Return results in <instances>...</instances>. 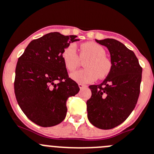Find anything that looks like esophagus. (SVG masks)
Wrapping results in <instances>:
<instances>
[{
  "instance_id": "34e87169",
  "label": "esophagus",
  "mask_w": 154,
  "mask_h": 154,
  "mask_svg": "<svg viewBox=\"0 0 154 154\" xmlns=\"http://www.w3.org/2000/svg\"><path fill=\"white\" fill-rule=\"evenodd\" d=\"M79 87L80 89H82V88H84V87H86V85H85L82 84V83H79Z\"/></svg>"
}]
</instances>
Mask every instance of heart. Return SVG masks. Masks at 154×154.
<instances>
[{
  "instance_id": "1",
  "label": "heart",
  "mask_w": 154,
  "mask_h": 154,
  "mask_svg": "<svg viewBox=\"0 0 154 154\" xmlns=\"http://www.w3.org/2000/svg\"><path fill=\"white\" fill-rule=\"evenodd\" d=\"M105 48L93 42L83 43L80 46V58H88L85 62L83 70L75 72L70 75L72 79L79 83H91L97 78L103 79L106 77L111 69V63L105 56ZM63 60L66 69L74 71L79 66V57L75 51L73 44L68 46L63 53Z\"/></svg>"
}]
</instances>
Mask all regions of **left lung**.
<instances>
[{"label":"left lung","instance_id":"obj_1","mask_svg":"<svg viewBox=\"0 0 154 154\" xmlns=\"http://www.w3.org/2000/svg\"><path fill=\"white\" fill-rule=\"evenodd\" d=\"M108 48L111 69L100 85H90L91 96L87 101L88 119L103 130L122 124L134 109L140 94L142 68L134 53L114 39H95Z\"/></svg>","mask_w":154,"mask_h":154}]
</instances>
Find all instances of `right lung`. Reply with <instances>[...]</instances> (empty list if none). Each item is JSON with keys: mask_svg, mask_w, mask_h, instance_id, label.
Masks as SVG:
<instances>
[{"mask_svg": "<svg viewBox=\"0 0 154 154\" xmlns=\"http://www.w3.org/2000/svg\"><path fill=\"white\" fill-rule=\"evenodd\" d=\"M76 36L58 32L33 39L18 59L14 92L20 108L39 126L53 127L65 119L66 101L79 91L78 84L69 78L63 53ZM60 82L56 84L54 82Z\"/></svg>", "mask_w": 154, "mask_h": 154, "instance_id": "1", "label": "right lung"}]
</instances>
